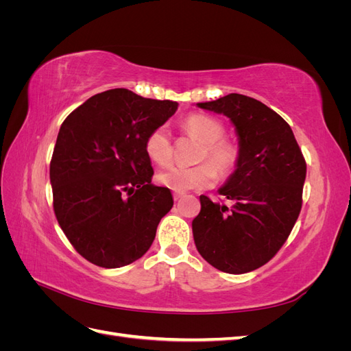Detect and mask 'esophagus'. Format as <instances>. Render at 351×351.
I'll return each mask as SVG.
<instances>
[{"instance_id":"obj_1","label":"esophagus","mask_w":351,"mask_h":351,"mask_svg":"<svg viewBox=\"0 0 351 351\" xmlns=\"http://www.w3.org/2000/svg\"><path fill=\"white\" fill-rule=\"evenodd\" d=\"M183 196H184V193H182V192H174V193H173L174 200H180Z\"/></svg>"}]
</instances>
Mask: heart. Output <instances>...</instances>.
<instances>
[{
  "instance_id": "heart-1",
  "label": "heart",
  "mask_w": 351,
  "mask_h": 351,
  "mask_svg": "<svg viewBox=\"0 0 351 351\" xmlns=\"http://www.w3.org/2000/svg\"><path fill=\"white\" fill-rule=\"evenodd\" d=\"M183 130L204 143L195 167L173 165L158 173V183L174 190L208 189L219 177H228L237 168L240 152L234 142L224 139L226 127L219 120L205 114H192L182 123ZM145 152L156 165H168L173 159V143L165 127H156L145 139Z\"/></svg>"
}]
</instances>
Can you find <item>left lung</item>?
I'll return each instance as SVG.
<instances>
[{"label": "left lung", "mask_w": 351, "mask_h": 351, "mask_svg": "<svg viewBox=\"0 0 351 351\" xmlns=\"http://www.w3.org/2000/svg\"><path fill=\"white\" fill-rule=\"evenodd\" d=\"M197 107L224 114L234 124L240 159L219 189L232 202L230 208L200 196L192 222L196 249L222 272H250L289 239L302 209L306 161L291 127L261 101L230 93Z\"/></svg>", "instance_id": "1"}]
</instances>
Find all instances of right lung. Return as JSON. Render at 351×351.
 Returning a JSON list of instances; mask_svg holds the SVG:
<instances>
[{
	"label": "right lung",
	"instance_id": "right-lung-1",
	"mask_svg": "<svg viewBox=\"0 0 351 351\" xmlns=\"http://www.w3.org/2000/svg\"><path fill=\"white\" fill-rule=\"evenodd\" d=\"M177 107L111 89L61 124L49 165L54 212L73 247L93 265L120 268L142 258L173 208L169 189L151 183L145 139Z\"/></svg>",
	"mask_w": 351,
	"mask_h": 351
}]
</instances>
